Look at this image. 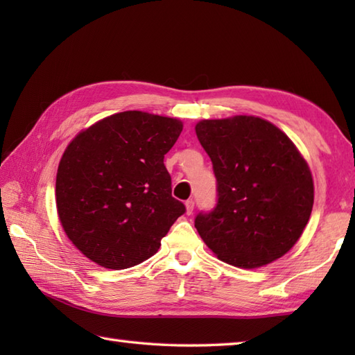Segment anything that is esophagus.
Wrapping results in <instances>:
<instances>
[{
  "label": "esophagus",
  "instance_id": "obj_1",
  "mask_svg": "<svg viewBox=\"0 0 355 355\" xmlns=\"http://www.w3.org/2000/svg\"><path fill=\"white\" fill-rule=\"evenodd\" d=\"M193 207H195V202L192 200H187L186 201V214L191 215L193 212Z\"/></svg>",
  "mask_w": 355,
  "mask_h": 355
}]
</instances>
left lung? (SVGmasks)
I'll list each match as a JSON object with an SVG mask.
<instances>
[{
	"mask_svg": "<svg viewBox=\"0 0 355 355\" xmlns=\"http://www.w3.org/2000/svg\"><path fill=\"white\" fill-rule=\"evenodd\" d=\"M195 132L214 164L216 206L195 227L218 259L258 268L297 243L314 202L311 171L294 143L254 116L201 120Z\"/></svg>",
	"mask_w": 355,
	"mask_h": 355,
	"instance_id": "obj_1",
	"label": "left lung"
}]
</instances>
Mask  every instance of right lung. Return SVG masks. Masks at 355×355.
<instances>
[{
  "mask_svg": "<svg viewBox=\"0 0 355 355\" xmlns=\"http://www.w3.org/2000/svg\"><path fill=\"white\" fill-rule=\"evenodd\" d=\"M182 131L177 119L123 111L67 146L56 175L59 221L97 266L122 270L149 259L186 212L163 163Z\"/></svg>",
  "mask_w": 355,
  "mask_h": 355,
  "instance_id": "1",
  "label": "right lung"
}]
</instances>
